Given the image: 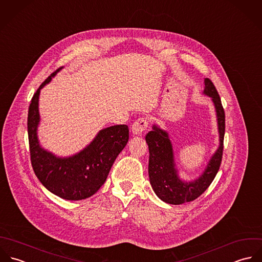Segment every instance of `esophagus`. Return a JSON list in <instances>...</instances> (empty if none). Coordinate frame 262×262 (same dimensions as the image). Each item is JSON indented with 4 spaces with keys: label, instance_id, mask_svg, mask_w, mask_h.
<instances>
[{
    "label": "esophagus",
    "instance_id": "esophagus-1",
    "mask_svg": "<svg viewBox=\"0 0 262 262\" xmlns=\"http://www.w3.org/2000/svg\"><path fill=\"white\" fill-rule=\"evenodd\" d=\"M148 127V121L146 118L144 117H141V118H138L132 125V132L133 134H136V135H140L142 134Z\"/></svg>",
    "mask_w": 262,
    "mask_h": 262
}]
</instances>
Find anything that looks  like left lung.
I'll return each mask as SVG.
<instances>
[{
    "instance_id": "obj_1",
    "label": "left lung",
    "mask_w": 262,
    "mask_h": 262,
    "mask_svg": "<svg viewBox=\"0 0 262 262\" xmlns=\"http://www.w3.org/2000/svg\"><path fill=\"white\" fill-rule=\"evenodd\" d=\"M205 88L204 93L212 97V101L215 106L219 133H220V147L213 155L207 168L194 182L184 183L182 182L174 170V155L171 141L168 133L163 131L157 126L149 131L145 140L149 149V163L148 174L150 184L156 194L165 202L170 204H182L190 202L198 198L211 184L217 174L224 150V137H225V111L222 104L221 97L212 81L208 78L204 80Z\"/></svg>"
}]
</instances>
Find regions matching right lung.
<instances>
[{"label":"right lung","instance_id":"right-lung-1","mask_svg":"<svg viewBox=\"0 0 262 262\" xmlns=\"http://www.w3.org/2000/svg\"><path fill=\"white\" fill-rule=\"evenodd\" d=\"M61 68L52 73L33 94L27 118L30 161L34 174L52 193L67 200H81L93 195L105 182L110 170L129 140L127 125L102 129L81 152L60 159L39 146L36 129L39 122L38 96Z\"/></svg>","mask_w":262,"mask_h":262}]
</instances>
